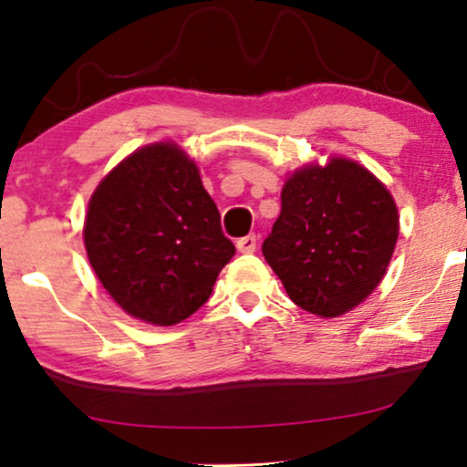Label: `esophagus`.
Instances as JSON below:
<instances>
[{"instance_id": "1", "label": "esophagus", "mask_w": 467, "mask_h": 467, "mask_svg": "<svg viewBox=\"0 0 467 467\" xmlns=\"http://www.w3.org/2000/svg\"><path fill=\"white\" fill-rule=\"evenodd\" d=\"M235 248H238L240 253H254V248H257V235L254 234L244 235V238L235 242Z\"/></svg>"}]
</instances>
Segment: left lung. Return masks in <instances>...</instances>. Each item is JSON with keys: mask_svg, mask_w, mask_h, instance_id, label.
<instances>
[{"mask_svg": "<svg viewBox=\"0 0 467 467\" xmlns=\"http://www.w3.org/2000/svg\"><path fill=\"white\" fill-rule=\"evenodd\" d=\"M280 216L264 257L299 308L347 315L385 276L400 234L391 193L372 171L344 157L286 178Z\"/></svg>", "mask_w": 467, "mask_h": 467, "instance_id": "obj_1", "label": "left lung"}]
</instances>
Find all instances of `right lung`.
I'll return each mask as SVG.
<instances>
[{
	"instance_id": "right-lung-1",
	"label": "right lung",
	"mask_w": 467,
	"mask_h": 467,
	"mask_svg": "<svg viewBox=\"0 0 467 467\" xmlns=\"http://www.w3.org/2000/svg\"><path fill=\"white\" fill-rule=\"evenodd\" d=\"M82 235L114 302L159 327L202 308L235 253L200 170L174 142L138 149L98 184Z\"/></svg>"
}]
</instances>
